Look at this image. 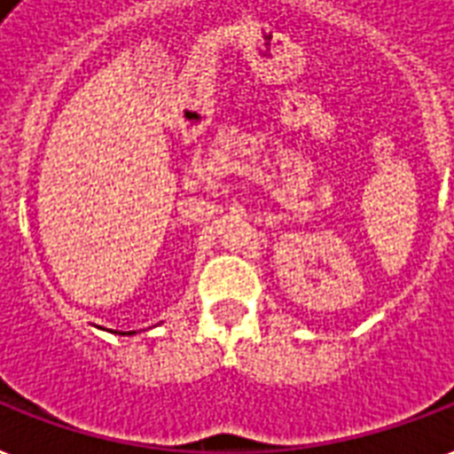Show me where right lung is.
Listing matches in <instances>:
<instances>
[{
	"label": "right lung",
	"instance_id": "right-lung-1",
	"mask_svg": "<svg viewBox=\"0 0 454 454\" xmlns=\"http://www.w3.org/2000/svg\"><path fill=\"white\" fill-rule=\"evenodd\" d=\"M122 336H132V333H137V332H121Z\"/></svg>",
	"mask_w": 454,
	"mask_h": 454
}]
</instances>
